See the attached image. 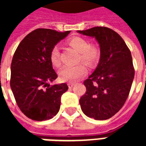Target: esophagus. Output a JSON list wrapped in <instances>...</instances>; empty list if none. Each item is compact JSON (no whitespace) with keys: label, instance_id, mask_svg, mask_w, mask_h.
Returning <instances> with one entry per match:
<instances>
[{"label":"esophagus","instance_id":"1","mask_svg":"<svg viewBox=\"0 0 146 146\" xmlns=\"http://www.w3.org/2000/svg\"><path fill=\"white\" fill-rule=\"evenodd\" d=\"M75 84H76L75 83H69V84H68V86H69V88H72Z\"/></svg>","mask_w":146,"mask_h":146}]
</instances>
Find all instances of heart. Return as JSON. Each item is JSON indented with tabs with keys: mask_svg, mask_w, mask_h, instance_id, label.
Listing matches in <instances>:
<instances>
[{
	"mask_svg": "<svg viewBox=\"0 0 146 146\" xmlns=\"http://www.w3.org/2000/svg\"><path fill=\"white\" fill-rule=\"evenodd\" d=\"M69 44L76 51L80 53V58L82 62L88 66H93L98 62L100 55L98 48L93 44H89L88 40L79 36H75L69 40ZM51 63L55 67H58L61 65L60 52L57 46L51 49L50 53ZM88 73V70L84 65L79 64L74 66H64L59 72L58 76L64 82H74L82 76H85Z\"/></svg>",
	"mask_w": 146,
	"mask_h": 146,
	"instance_id": "1",
	"label": "heart"
}]
</instances>
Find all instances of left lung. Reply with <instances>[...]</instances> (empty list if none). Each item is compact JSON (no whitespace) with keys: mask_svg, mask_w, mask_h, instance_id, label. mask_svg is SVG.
Returning a JSON list of instances; mask_svg holds the SVG:
<instances>
[{"mask_svg":"<svg viewBox=\"0 0 146 146\" xmlns=\"http://www.w3.org/2000/svg\"><path fill=\"white\" fill-rule=\"evenodd\" d=\"M77 33L92 36L100 47V59L84 80L86 93L80 99L83 113L98 120L114 116L125 103L135 76L131 51L122 37L107 27H93Z\"/></svg>","mask_w":146,"mask_h":146,"instance_id":"1","label":"left lung"}]
</instances>
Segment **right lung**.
Segmentation results:
<instances>
[{"instance_id": "obj_1", "label": "right lung", "mask_w": 146, "mask_h": 146, "mask_svg": "<svg viewBox=\"0 0 146 146\" xmlns=\"http://www.w3.org/2000/svg\"><path fill=\"white\" fill-rule=\"evenodd\" d=\"M70 33L36 29L18 46L11 65V91L20 110L36 121L53 118L59 111L66 84L50 86L57 78L50 61L52 48Z\"/></svg>"}]
</instances>
